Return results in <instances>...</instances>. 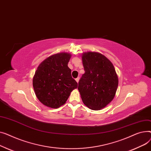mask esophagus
Segmentation results:
<instances>
[{
  "instance_id": "1",
  "label": "esophagus",
  "mask_w": 151,
  "mask_h": 151,
  "mask_svg": "<svg viewBox=\"0 0 151 151\" xmlns=\"http://www.w3.org/2000/svg\"><path fill=\"white\" fill-rule=\"evenodd\" d=\"M76 82L78 83V81H79V77L76 78Z\"/></svg>"
}]
</instances>
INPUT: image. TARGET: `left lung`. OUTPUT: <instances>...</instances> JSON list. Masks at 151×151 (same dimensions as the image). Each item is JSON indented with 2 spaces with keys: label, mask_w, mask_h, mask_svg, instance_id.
Segmentation results:
<instances>
[{
  "label": "left lung",
  "mask_w": 151,
  "mask_h": 151,
  "mask_svg": "<svg viewBox=\"0 0 151 151\" xmlns=\"http://www.w3.org/2000/svg\"><path fill=\"white\" fill-rule=\"evenodd\" d=\"M82 59L85 73L79 81L78 91L86 107L99 110L113 99L118 76L111 62L98 52H85Z\"/></svg>",
  "instance_id": "obj_1"
}]
</instances>
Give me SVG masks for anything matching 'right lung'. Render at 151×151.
<instances>
[{
    "label": "right lung",
    "mask_w": 151,
    "mask_h": 151,
    "mask_svg": "<svg viewBox=\"0 0 151 151\" xmlns=\"http://www.w3.org/2000/svg\"><path fill=\"white\" fill-rule=\"evenodd\" d=\"M71 57L61 52L44 60L33 78V86L38 100L47 107L57 109L64 105L77 83L68 66Z\"/></svg>",
    "instance_id": "1"
}]
</instances>
